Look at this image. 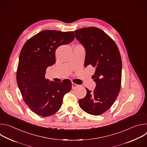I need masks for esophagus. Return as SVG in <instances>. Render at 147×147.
<instances>
[{
	"label": "esophagus",
	"instance_id": "1",
	"mask_svg": "<svg viewBox=\"0 0 147 147\" xmlns=\"http://www.w3.org/2000/svg\"><path fill=\"white\" fill-rule=\"evenodd\" d=\"M78 86V85L76 84H74V82H72V89H74L77 88Z\"/></svg>",
	"mask_w": 147,
	"mask_h": 147
}]
</instances>
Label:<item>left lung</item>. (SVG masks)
<instances>
[{"label": "left lung", "instance_id": "8db88e82", "mask_svg": "<svg viewBox=\"0 0 147 147\" xmlns=\"http://www.w3.org/2000/svg\"><path fill=\"white\" fill-rule=\"evenodd\" d=\"M76 39L85 48L84 66L95 68L92 79L96 83L93 92L86 88V96L79 99L80 108L87 113L99 115L108 111L117 97L121 87L122 63L113 40L96 27L74 31Z\"/></svg>", "mask_w": 147, "mask_h": 147}]
</instances>
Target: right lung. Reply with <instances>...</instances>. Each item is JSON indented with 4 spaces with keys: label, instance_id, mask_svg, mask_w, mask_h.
<instances>
[{
    "label": "right lung",
    "instance_id": "right-lung-1",
    "mask_svg": "<svg viewBox=\"0 0 147 147\" xmlns=\"http://www.w3.org/2000/svg\"><path fill=\"white\" fill-rule=\"evenodd\" d=\"M75 38L73 31L44 30L29 39L21 51L17 71V82L23 98L30 109L47 117L60 108L64 95L71 89V82L45 78L47 69L56 62L55 51Z\"/></svg>",
    "mask_w": 147,
    "mask_h": 147
}]
</instances>
